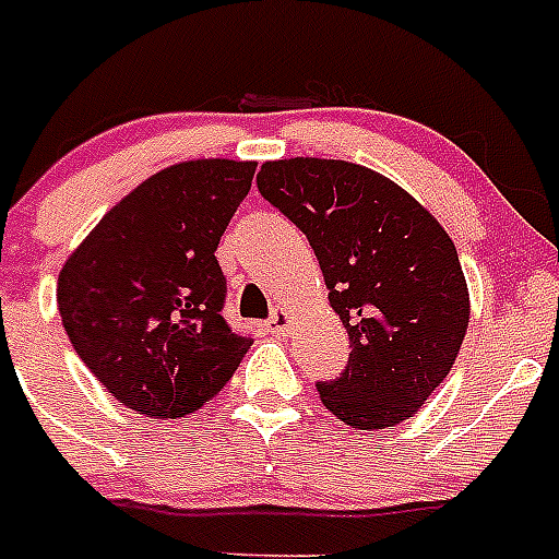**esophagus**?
<instances>
[{
    "label": "esophagus",
    "mask_w": 559,
    "mask_h": 559,
    "mask_svg": "<svg viewBox=\"0 0 559 559\" xmlns=\"http://www.w3.org/2000/svg\"><path fill=\"white\" fill-rule=\"evenodd\" d=\"M296 316L290 313V310H285V307H280L274 316H271L269 321H265V330L271 332V335H288L290 326H294Z\"/></svg>",
    "instance_id": "obj_1"
}]
</instances>
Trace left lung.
I'll use <instances>...</instances> for the list:
<instances>
[{
	"label": "left lung",
	"mask_w": 559,
	"mask_h": 559,
	"mask_svg": "<svg viewBox=\"0 0 559 559\" xmlns=\"http://www.w3.org/2000/svg\"><path fill=\"white\" fill-rule=\"evenodd\" d=\"M258 188L307 235L332 313L352 341L319 399L355 429L413 418L447 380L471 319L457 249L438 218L385 174L349 160L263 163Z\"/></svg>",
	"instance_id": "left-lung-1"
}]
</instances>
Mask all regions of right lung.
I'll return each mask as SVG.
<instances>
[{
  "label": "right lung",
  "instance_id": "1",
  "mask_svg": "<svg viewBox=\"0 0 559 559\" xmlns=\"http://www.w3.org/2000/svg\"><path fill=\"white\" fill-rule=\"evenodd\" d=\"M254 160L174 163L85 235L58 276L69 341L96 380L146 418H182L216 396L252 337L222 319L216 260L252 188Z\"/></svg>",
  "mask_w": 559,
  "mask_h": 559
}]
</instances>
